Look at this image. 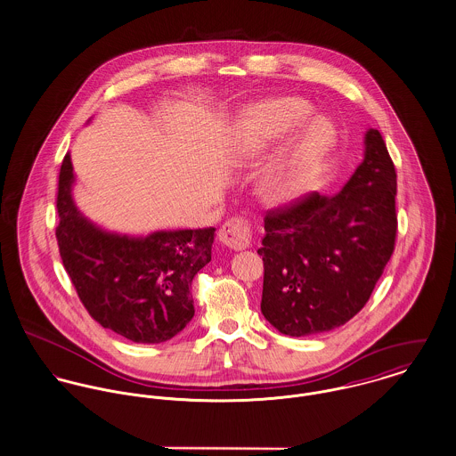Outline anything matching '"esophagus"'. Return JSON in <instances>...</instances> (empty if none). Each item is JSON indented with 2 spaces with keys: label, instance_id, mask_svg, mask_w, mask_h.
<instances>
[{
  "label": "esophagus",
  "instance_id": "esophagus-1",
  "mask_svg": "<svg viewBox=\"0 0 456 456\" xmlns=\"http://www.w3.org/2000/svg\"><path fill=\"white\" fill-rule=\"evenodd\" d=\"M218 240L222 245L231 249H245L251 243V227L243 216L229 218L218 231Z\"/></svg>",
  "mask_w": 456,
  "mask_h": 456
}]
</instances>
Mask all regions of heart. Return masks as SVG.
Wrapping results in <instances>:
<instances>
[{"mask_svg":"<svg viewBox=\"0 0 456 456\" xmlns=\"http://www.w3.org/2000/svg\"><path fill=\"white\" fill-rule=\"evenodd\" d=\"M313 112L307 101L284 97L255 105L240 123L234 142L240 161H255L290 139L260 176L262 194L276 205L304 194L321 175L333 149V125L321 116L311 119Z\"/></svg>","mask_w":456,"mask_h":456,"instance_id":"b5f03b06","label":"heart"}]
</instances>
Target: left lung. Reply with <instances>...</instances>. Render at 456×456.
<instances>
[{
    "mask_svg": "<svg viewBox=\"0 0 456 456\" xmlns=\"http://www.w3.org/2000/svg\"><path fill=\"white\" fill-rule=\"evenodd\" d=\"M337 194L313 192L267 211L262 314L282 335L305 337L346 324L370 300L397 236V175L380 132Z\"/></svg>",
    "mask_w": 456,
    "mask_h": 456,
    "instance_id": "left-lung-1",
    "label": "left lung"
}]
</instances>
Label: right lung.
I'll use <instances>...</instances> for the list:
<instances>
[{"label":"right lung","mask_w":456,"mask_h":456,"mask_svg":"<svg viewBox=\"0 0 456 456\" xmlns=\"http://www.w3.org/2000/svg\"><path fill=\"white\" fill-rule=\"evenodd\" d=\"M69 154L64 156L55 229L66 273L76 293L101 326L135 342L161 344L194 315L191 286L211 260L213 227L161 231L147 238L110 234L74 207Z\"/></svg>","instance_id":"1"}]
</instances>
